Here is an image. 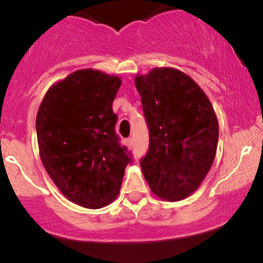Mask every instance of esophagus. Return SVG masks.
Returning <instances> with one entry per match:
<instances>
[{
    "instance_id": "1",
    "label": "esophagus",
    "mask_w": 263,
    "mask_h": 263,
    "mask_svg": "<svg viewBox=\"0 0 263 263\" xmlns=\"http://www.w3.org/2000/svg\"><path fill=\"white\" fill-rule=\"evenodd\" d=\"M124 142L127 143V146H128V147H132V146H133V138H128V139H125V140H124Z\"/></svg>"
}]
</instances>
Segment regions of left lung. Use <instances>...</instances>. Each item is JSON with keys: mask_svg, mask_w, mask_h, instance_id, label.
<instances>
[{"mask_svg": "<svg viewBox=\"0 0 263 263\" xmlns=\"http://www.w3.org/2000/svg\"><path fill=\"white\" fill-rule=\"evenodd\" d=\"M135 86L149 132L140 160L143 177L160 199L179 201L199 188L213 164L219 125L199 85L174 68L138 75Z\"/></svg>", "mask_w": 263, "mask_h": 263, "instance_id": "left-lung-1", "label": "left lung"}]
</instances>
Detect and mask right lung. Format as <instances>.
<instances>
[{
    "label": "right lung",
    "instance_id": "1",
    "mask_svg": "<svg viewBox=\"0 0 263 263\" xmlns=\"http://www.w3.org/2000/svg\"><path fill=\"white\" fill-rule=\"evenodd\" d=\"M121 79L77 70L52 85L39 106L35 129L42 163L71 202L97 210L116 199L132 163L116 134L112 102Z\"/></svg>",
    "mask_w": 263,
    "mask_h": 263
}]
</instances>
